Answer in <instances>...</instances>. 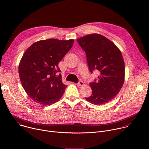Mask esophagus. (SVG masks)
<instances>
[{"label":"esophagus","mask_w":149,"mask_h":149,"mask_svg":"<svg viewBox=\"0 0 149 149\" xmlns=\"http://www.w3.org/2000/svg\"><path fill=\"white\" fill-rule=\"evenodd\" d=\"M77 85H78V86H84V82H83L82 81L80 80V81H79V82L77 83Z\"/></svg>","instance_id":"obj_1"}]
</instances>
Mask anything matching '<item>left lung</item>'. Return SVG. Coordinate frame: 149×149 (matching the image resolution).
<instances>
[{"label": "left lung", "instance_id": "1", "mask_svg": "<svg viewBox=\"0 0 149 149\" xmlns=\"http://www.w3.org/2000/svg\"><path fill=\"white\" fill-rule=\"evenodd\" d=\"M77 40L86 54L91 73H99L90 83L92 95L86 99L95 105L107 103L123 87L125 66L122 54L113 42L99 34L88 35Z\"/></svg>", "mask_w": 149, "mask_h": 149}]
</instances>
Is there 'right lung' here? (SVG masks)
<instances>
[{
  "label": "right lung",
  "instance_id": "right-lung-1",
  "mask_svg": "<svg viewBox=\"0 0 149 149\" xmlns=\"http://www.w3.org/2000/svg\"><path fill=\"white\" fill-rule=\"evenodd\" d=\"M74 40L38 41L24 53L19 75L25 91L34 101L49 105L58 101L67 86L63 84L58 63L72 48Z\"/></svg>",
  "mask_w": 149,
  "mask_h": 149
}]
</instances>
